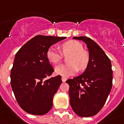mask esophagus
<instances>
[{"mask_svg": "<svg viewBox=\"0 0 124 124\" xmlns=\"http://www.w3.org/2000/svg\"><path fill=\"white\" fill-rule=\"evenodd\" d=\"M67 78L66 77H62V82H65L67 80Z\"/></svg>", "mask_w": 124, "mask_h": 124, "instance_id": "esophagus-1", "label": "esophagus"}]
</instances>
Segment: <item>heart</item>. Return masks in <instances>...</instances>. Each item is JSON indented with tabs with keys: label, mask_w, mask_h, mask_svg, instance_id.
I'll return each instance as SVG.
<instances>
[{
	"label": "heart",
	"mask_w": 124,
	"mask_h": 124,
	"mask_svg": "<svg viewBox=\"0 0 124 124\" xmlns=\"http://www.w3.org/2000/svg\"><path fill=\"white\" fill-rule=\"evenodd\" d=\"M62 54L67 55L68 63L59 65L55 67V73L63 77H69L87 67L90 61L89 54L83 50V46L76 40H69L60 46ZM47 58L54 64L59 63L62 59V54L55 47H50L47 51Z\"/></svg>",
	"instance_id": "heart-1"
}]
</instances>
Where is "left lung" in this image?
<instances>
[{"label":"left lung","instance_id":"left-lung-1","mask_svg":"<svg viewBox=\"0 0 124 124\" xmlns=\"http://www.w3.org/2000/svg\"><path fill=\"white\" fill-rule=\"evenodd\" d=\"M73 39L85 43L90 61L81 75L66 81L69 85L70 104L77 116L91 117L102 109L111 90V62L104 50L91 39L84 36Z\"/></svg>","mask_w":124,"mask_h":124}]
</instances>
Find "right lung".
Returning <instances> with one entry per match:
<instances>
[{"instance_id":"obj_1","label":"right lung","mask_w":124,"mask_h":124,"mask_svg":"<svg viewBox=\"0 0 124 124\" xmlns=\"http://www.w3.org/2000/svg\"><path fill=\"white\" fill-rule=\"evenodd\" d=\"M65 37L37 35L17 52L11 69V87L20 107L26 112L41 116L49 112L62 83L61 75L46 78L54 71L47 58L50 46Z\"/></svg>"}]
</instances>
